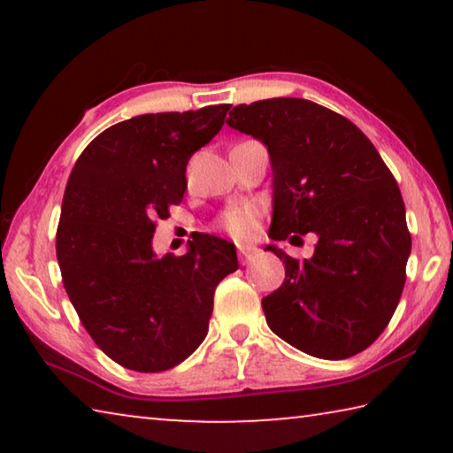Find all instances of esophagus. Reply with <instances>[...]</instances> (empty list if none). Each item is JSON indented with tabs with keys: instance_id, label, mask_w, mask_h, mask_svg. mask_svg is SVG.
<instances>
[{
	"instance_id": "34e87169",
	"label": "esophagus",
	"mask_w": 453,
	"mask_h": 453,
	"mask_svg": "<svg viewBox=\"0 0 453 453\" xmlns=\"http://www.w3.org/2000/svg\"><path fill=\"white\" fill-rule=\"evenodd\" d=\"M257 248H254V245H237V254H240V259L242 264H248L251 262L257 256Z\"/></svg>"
}]
</instances>
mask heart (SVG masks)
<instances>
[{"instance_id":"obj_1","label":"heart","mask_w":453,"mask_h":453,"mask_svg":"<svg viewBox=\"0 0 453 453\" xmlns=\"http://www.w3.org/2000/svg\"><path fill=\"white\" fill-rule=\"evenodd\" d=\"M257 219L259 211L254 205H237V208L227 210L224 216H221V227H224L229 235L237 237V240H243V237L256 234Z\"/></svg>"}]
</instances>
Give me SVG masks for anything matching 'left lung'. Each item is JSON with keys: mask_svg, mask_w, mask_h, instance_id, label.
<instances>
[{"mask_svg": "<svg viewBox=\"0 0 453 453\" xmlns=\"http://www.w3.org/2000/svg\"><path fill=\"white\" fill-rule=\"evenodd\" d=\"M227 124L270 151L272 240L318 235L310 259L267 248L286 265L281 288L262 300L267 326L321 359L370 348L400 303L411 251L394 173L362 129L310 99L235 105Z\"/></svg>", "mask_w": 453, "mask_h": 453, "instance_id": "obj_1", "label": "left lung"}]
</instances>
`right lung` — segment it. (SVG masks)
Returning a JSON list of instances; mask_svg holds the SVG:
<instances>
[{
    "mask_svg": "<svg viewBox=\"0 0 453 453\" xmlns=\"http://www.w3.org/2000/svg\"><path fill=\"white\" fill-rule=\"evenodd\" d=\"M229 104L145 113L107 127L75 162L56 234L64 288L96 346L134 372L172 370L205 340L213 291L237 270L216 235L156 257L157 219L188 189L189 157L224 126Z\"/></svg>",
    "mask_w": 453,
    "mask_h": 453,
    "instance_id": "right-lung-1",
    "label": "right lung"
}]
</instances>
